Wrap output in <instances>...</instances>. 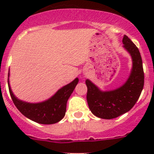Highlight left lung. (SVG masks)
<instances>
[{"label":"left lung","instance_id":"1","mask_svg":"<svg viewBox=\"0 0 154 154\" xmlns=\"http://www.w3.org/2000/svg\"><path fill=\"white\" fill-rule=\"evenodd\" d=\"M123 47L132 58L130 74L122 86L102 91L87 79V102L91 112L103 119H112L130 111L136 104L144 86V71L140 52L133 42L124 35Z\"/></svg>","mask_w":154,"mask_h":154}]
</instances>
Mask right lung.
I'll use <instances>...</instances> for the list:
<instances>
[{
	"label": "right lung",
	"mask_w": 154,
	"mask_h": 154,
	"mask_svg": "<svg viewBox=\"0 0 154 154\" xmlns=\"http://www.w3.org/2000/svg\"><path fill=\"white\" fill-rule=\"evenodd\" d=\"M9 77L10 71L8 73V86L15 106L27 119L42 125L57 123L64 118L68 98L79 82L77 77L70 83L60 88L52 97L46 100L38 103H29L20 100L13 94Z\"/></svg>",
	"instance_id": "add662e5"
}]
</instances>
